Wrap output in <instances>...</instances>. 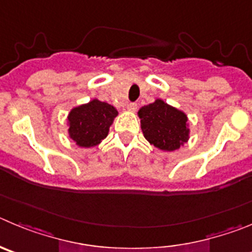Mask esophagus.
<instances>
[{"instance_id": "1", "label": "esophagus", "mask_w": 252, "mask_h": 252, "mask_svg": "<svg viewBox=\"0 0 252 252\" xmlns=\"http://www.w3.org/2000/svg\"><path fill=\"white\" fill-rule=\"evenodd\" d=\"M137 103H129L128 105H126V109L129 110V112H135L137 110Z\"/></svg>"}]
</instances>
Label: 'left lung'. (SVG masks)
<instances>
[{
    "label": "left lung",
    "instance_id": "1",
    "mask_svg": "<svg viewBox=\"0 0 252 252\" xmlns=\"http://www.w3.org/2000/svg\"><path fill=\"white\" fill-rule=\"evenodd\" d=\"M138 117L144 138L162 151H176L189 138L187 115L162 99L142 106Z\"/></svg>",
    "mask_w": 252,
    "mask_h": 252
}]
</instances>
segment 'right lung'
<instances>
[{
  "instance_id": "right-lung-1",
  "label": "right lung",
  "mask_w": 252,
  "mask_h": 252,
  "mask_svg": "<svg viewBox=\"0 0 252 252\" xmlns=\"http://www.w3.org/2000/svg\"><path fill=\"white\" fill-rule=\"evenodd\" d=\"M118 110L110 104L93 99L89 103L79 105L67 117L69 137L79 147L90 148L98 146L109 133Z\"/></svg>"
}]
</instances>
